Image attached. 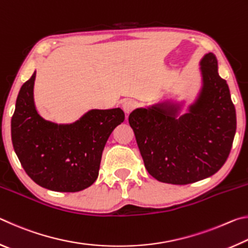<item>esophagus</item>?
Segmentation results:
<instances>
[{
	"label": "esophagus",
	"mask_w": 248,
	"mask_h": 248,
	"mask_svg": "<svg viewBox=\"0 0 248 248\" xmlns=\"http://www.w3.org/2000/svg\"><path fill=\"white\" fill-rule=\"evenodd\" d=\"M134 108H136V103H134L131 99H127L123 103V109L125 114H130V112H131Z\"/></svg>",
	"instance_id": "obj_1"
}]
</instances>
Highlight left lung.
Instances as JSON below:
<instances>
[{
	"mask_svg": "<svg viewBox=\"0 0 248 248\" xmlns=\"http://www.w3.org/2000/svg\"><path fill=\"white\" fill-rule=\"evenodd\" d=\"M202 89L187 114L179 106L158 104L129 116L144 166L158 182L187 185L210 177L229 157L236 131V112L217 61H200Z\"/></svg>",
	"mask_w": 248,
	"mask_h": 248,
	"instance_id": "obj_1",
	"label": "left lung"
}]
</instances>
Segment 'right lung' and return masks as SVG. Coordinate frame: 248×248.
<instances>
[{
    "label": "right lung",
    "mask_w": 248,
    "mask_h": 248,
    "mask_svg": "<svg viewBox=\"0 0 248 248\" xmlns=\"http://www.w3.org/2000/svg\"><path fill=\"white\" fill-rule=\"evenodd\" d=\"M36 72L23 84L11 121L12 142L23 169L47 189L75 192L90 187L98 176L103 150L117 125L120 108L93 109L71 124L43 119L33 103Z\"/></svg>",
    "instance_id": "right-lung-1"
}]
</instances>
